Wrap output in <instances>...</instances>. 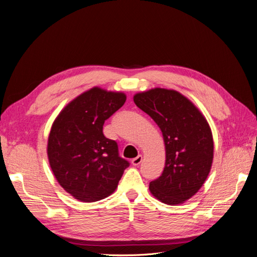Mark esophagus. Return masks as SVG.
I'll return each mask as SVG.
<instances>
[{
	"instance_id": "34e87169",
	"label": "esophagus",
	"mask_w": 257,
	"mask_h": 257,
	"mask_svg": "<svg viewBox=\"0 0 257 257\" xmlns=\"http://www.w3.org/2000/svg\"><path fill=\"white\" fill-rule=\"evenodd\" d=\"M142 161H143V157H142V155H138V157H136L135 159L132 160V164L135 165V166H137V165L141 164Z\"/></svg>"
}]
</instances>
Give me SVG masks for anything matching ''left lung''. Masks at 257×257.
<instances>
[{
    "label": "left lung",
    "mask_w": 257,
    "mask_h": 257,
    "mask_svg": "<svg viewBox=\"0 0 257 257\" xmlns=\"http://www.w3.org/2000/svg\"><path fill=\"white\" fill-rule=\"evenodd\" d=\"M134 102L158 124L166 148L164 170L150 182V192L164 204H182L197 193L211 168L213 139L209 124L188 98L174 90L138 93Z\"/></svg>",
    "instance_id": "1"
}]
</instances>
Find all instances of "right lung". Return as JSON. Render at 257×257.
Returning <instances> with one entry per match:
<instances>
[{
    "label": "right lung",
    "instance_id": "right-lung-1",
    "mask_svg": "<svg viewBox=\"0 0 257 257\" xmlns=\"http://www.w3.org/2000/svg\"><path fill=\"white\" fill-rule=\"evenodd\" d=\"M125 99L123 93L93 88L72 100L52 124L50 167L62 188L84 203L109 196L130 166L116 142L103 133L105 121Z\"/></svg>",
    "mask_w": 257,
    "mask_h": 257
}]
</instances>
